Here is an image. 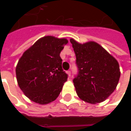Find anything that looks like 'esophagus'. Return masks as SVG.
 I'll return each mask as SVG.
<instances>
[{"label":"esophagus","mask_w":131,"mask_h":131,"mask_svg":"<svg viewBox=\"0 0 131 131\" xmlns=\"http://www.w3.org/2000/svg\"><path fill=\"white\" fill-rule=\"evenodd\" d=\"M67 74H68L69 77H70V76H71V71H67Z\"/></svg>","instance_id":"obj_1"}]
</instances>
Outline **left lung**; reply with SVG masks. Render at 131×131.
Masks as SVG:
<instances>
[{
	"instance_id": "left-lung-1",
	"label": "left lung",
	"mask_w": 131,
	"mask_h": 131,
	"mask_svg": "<svg viewBox=\"0 0 131 131\" xmlns=\"http://www.w3.org/2000/svg\"><path fill=\"white\" fill-rule=\"evenodd\" d=\"M70 42L79 70L73 80L78 96L91 104L104 101L119 81L121 72L117 60L94 41L81 44L71 38Z\"/></svg>"
}]
</instances>
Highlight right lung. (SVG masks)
<instances>
[{
	"label": "right lung",
	"instance_id": "add662e5",
	"mask_svg": "<svg viewBox=\"0 0 131 131\" xmlns=\"http://www.w3.org/2000/svg\"><path fill=\"white\" fill-rule=\"evenodd\" d=\"M68 43L66 38L48 36L24 52L16 67L17 83L24 95L40 104L56 100L67 81L60 54Z\"/></svg>",
	"mask_w": 131,
	"mask_h": 131
}]
</instances>
